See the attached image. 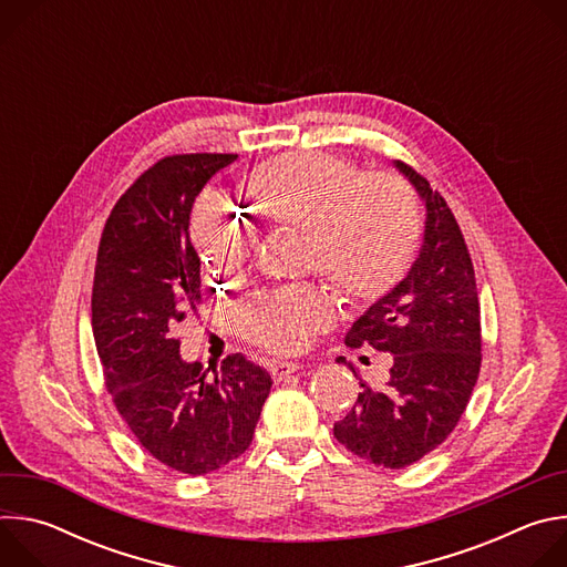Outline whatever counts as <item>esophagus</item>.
<instances>
[{
	"mask_svg": "<svg viewBox=\"0 0 567 567\" xmlns=\"http://www.w3.org/2000/svg\"><path fill=\"white\" fill-rule=\"evenodd\" d=\"M298 370H300V365L298 363H289V361H274L271 368H269L274 381H282V379H287L289 374H293Z\"/></svg>",
	"mask_w": 567,
	"mask_h": 567,
	"instance_id": "esophagus-1",
	"label": "esophagus"
}]
</instances>
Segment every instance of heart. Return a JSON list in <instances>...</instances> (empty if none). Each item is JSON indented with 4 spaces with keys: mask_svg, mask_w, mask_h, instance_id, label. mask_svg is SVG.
Wrapping results in <instances>:
<instances>
[{
    "mask_svg": "<svg viewBox=\"0 0 567 567\" xmlns=\"http://www.w3.org/2000/svg\"><path fill=\"white\" fill-rule=\"evenodd\" d=\"M254 208L274 224L305 228L307 265L354 302L388 293L411 267L422 210L415 190L390 173H359L354 161L320 150H296L254 166L239 182ZM190 239L215 278H230L254 256V226L215 199L190 217ZM332 298L313 282L265 289L235 307L247 341L276 352L302 350L330 328Z\"/></svg>",
    "mask_w": 567,
    "mask_h": 567,
    "instance_id": "obj_1",
    "label": "heart"
}]
</instances>
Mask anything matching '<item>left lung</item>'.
Returning a JSON list of instances; mask_svg holds the SVG:
<instances>
[{
	"label": "left lung",
	"mask_w": 567,
	"mask_h": 567,
	"mask_svg": "<svg viewBox=\"0 0 567 567\" xmlns=\"http://www.w3.org/2000/svg\"><path fill=\"white\" fill-rule=\"evenodd\" d=\"M396 168L426 199L424 245L409 276L348 332V348L390 352L392 368L381 388L359 381L354 409L334 424L348 451L385 468L411 466L453 433L482 363L475 274L457 219L429 179L403 161Z\"/></svg>",
	"instance_id": "1"
}]
</instances>
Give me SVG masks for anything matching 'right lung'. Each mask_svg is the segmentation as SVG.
I'll list each match as a JSON object with an SVG mask.
<instances>
[{"label":"right lung","instance_id":"obj_1","mask_svg":"<svg viewBox=\"0 0 567 567\" xmlns=\"http://www.w3.org/2000/svg\"><path fill=\"white\" fill-rule=\"evenodd\" d=\"M237 154L158 158L114 204L99 245L92 328L121 420L161 464L221 468L254 440L271 377L241 354L208 374L179 357V322L202 300L188 221L206 182Z\"/></svg>","mask_w":567,"mask_h":567}]
</instances>
